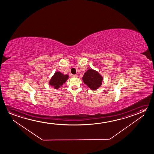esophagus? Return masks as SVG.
Returning a JSON list of instances; mask_svg holds the SVG:
<instances>
[{
	"mask_svg": "<svg viewBox=\"0 0 154 154\" xmlns=\"http://www.w3.org/2000/svg\"><path fill=\"white\" fill-rule=\"evenodd\" d=\"M72 77H73V78H76V77L78 76V75H77L76 74H73V75H72Z\"/></svg>",
	"mask_w": 154,
	"mask_h": 154,
	"instance_id": "34e87169",
	"label": "esophagus"
}]
</instances>
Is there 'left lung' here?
<instances>
[{
    "label": "left lung",
    "mask_w": 154,
    "mask_h": 154,
    "mask_svg": "<svg viewBox=\"0 0 154 154\" xmlns=\"http://www.w3.org/2000/svg\"><path fill=\"white\" fill-rule=\"evenodd\" d=\"M82 79L84 83L93 91H95L100 87L103 80L100 74L93 69H88Z\"/></svg>",
    "instance_id": "8db88e82"
}]
</instances>
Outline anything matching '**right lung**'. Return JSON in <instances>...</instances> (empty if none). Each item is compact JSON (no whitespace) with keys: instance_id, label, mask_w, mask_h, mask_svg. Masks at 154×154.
Wrapping results in <instances>:
<instances>
[{"instance_id":"1","label":"right lung","mask_w":154,"mask_h":154,"mask_svg":"<svg viewBox=\"0 0 154 154\" xmlns=\"http://www.w3.org/2000/svg\"><path fill=\"white\" fill-rule=\"evenodd\" d=\"M69 77L67 74L63 75L61 72H56L49 81V85L53 86L54 89H57L66 82Z\"/></svg>"}]
</instances>
